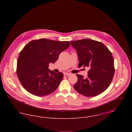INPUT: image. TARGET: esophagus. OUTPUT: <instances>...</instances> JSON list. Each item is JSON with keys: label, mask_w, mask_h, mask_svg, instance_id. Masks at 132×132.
<instances>
[{"label": "esophagus", "mask_w": 132, "mask_h": 132, "mask_svg": "<svg viewBox=\"0 0 132 132\" xmlns=\"http://www.w3.org/2000/svg\"><path fill=\"white\" fill-rule=\"evenodd\" d=\"M64 75L65 76H70L71 75L70 73H64Z\"/></svg>", "instance_id": "1"}]
</instances>
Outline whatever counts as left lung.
Masks as SVG:
<instances>
[{
  "label": "left lung",
  "mask_w": 132,
  "mask_h": 132,
  "mask_svg": "<svg viewBox=\"0 0 132 132\" xmlns=\"http://www.w3.org/2000/svg\"><path fill=\"white\" fill-rule=\"evenodd\" d=\"M77 51L79 66L88 67V76L77 74L78 81L74 88L79 94L94 97L104 92L109 86L115 72L111 52L101 42L85 38L70 42Z\"/></svg>",
  "instance_id": "obj_1"
}]
</instances>
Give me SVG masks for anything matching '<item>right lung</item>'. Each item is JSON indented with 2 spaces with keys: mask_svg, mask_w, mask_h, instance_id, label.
Here are the masks:
<instances>
[{
  "mask_svg": "<svg viewBox=\"0 0 132 132\" xmlns=\"http://www.w3.org/2000/svg\"><path fill=\"white\" fill-rule=\"evenodd\" d=\"M68 41L59 42L46 38L34 40L20 52L17 75L23 87L30 94L44 96L54 92L63 78L61 72L48 69L61 52L70 46Z\"/></svg>",
  "mask_w": 132,
  "mask_h": 132,
  "instance_id": "right-lung-1",
  "label": "right lung"
}]
</instances>
